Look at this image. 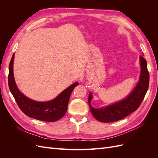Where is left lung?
Wrapping results in <instances>:
<instances>
[{"label": "left lung", "mask_w": 158, "mask_h": 158, "mask_svg": "<svg viewBox=\"0 0 158 158\" xmlns=\"http://www.w3.org/2000/svg\"><path fill=\"white\" fill-rule=\"evenodd\" d=\"M140 75L135 88L127 97L114 103L102 108H94L91 106L92 93L89 92L88 103L91 113L98 121L111 123L121 120L135 111L139 107L149 86L150 76L147 68V62L142 56H140Z\"/></svg>", "instance_id": "1"}]
</instances>
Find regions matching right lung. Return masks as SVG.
<instances>
[{"instance_id":"obj_1","label":"right lung","mask_w":158,"mask_h":158,"mask_svg":"<svg viewBox=\"0 0 158 158\" xmlns=\"http://www.w3.org/2000/svg\"><path fill=\"white\" fill-rule=\"evenodd\" d=\"M14 53L9 64L8 86L18 106L27 116L42 121L54 122L63 117L67 111L72 92L78 82H75L63 90L58 96L48 102H37L23 95L18 88L14 77Z\"/></svg>"}]
</instances>
